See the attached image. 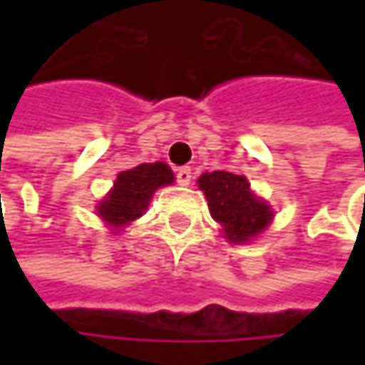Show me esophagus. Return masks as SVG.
I'll use <instances>...</instances> for the list:
<instances>
[{
    "label": "esophagus",
    "instance_id": "esophagus-1",
    "mask_svg": "<svg viewBox=\"0 0 365 365\" xmlns=\"http://www.w3.org/2000/svg\"><path fill=\"white\" fill-rule=\"evenodd\" d=\"M175 178H178L180 185H190V182H192V171L187 167H182V169H178Z\"/></svg>",
    "mask_w": 365,
    "mask_h": 365
}]
</instances>
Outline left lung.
<instances>
[{
    "mask_svg": "<svg viewBox=\"0 0 365 365\" xmlns=\"http://www.w3.org/2000/svg\"><path fill=\"white\" fill-rule=\"evenodd\" d=\"M198 187L205 192L211 217L222 226L230 243L252 241L272 222L270 205L255 196L245 175L230 171L202 173Z\"/></svg>",
    "mask_w": 365,
    "mask_h": 365,
    "instance_id": "left-lung-1",
    "label": "left lung"
}]
</instances>
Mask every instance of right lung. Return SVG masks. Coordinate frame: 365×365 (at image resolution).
<instances>
[{"label":"right lung","instance_id":"obj_1","mask_svg":"<svg viewBox=\"0 0 365 365\" xmlns=\"http://www.w3.org/2000/svg\"><path fill=\"white\" fill-rule=\"evenodd\" d=\"M173 180V171L165 163H143L122 171L108 196L97 205V215L113 228L128 226L145 213L154 192L163 185H171Z\"/></svg>","mask_w":365,"mask_h":365}]
</instances>
